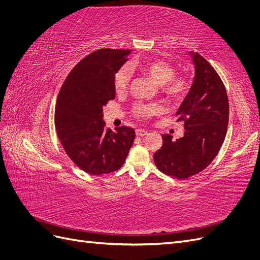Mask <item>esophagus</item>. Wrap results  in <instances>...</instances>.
I'll return each instance as SVG.
<instances>
[{"instance_id":"esophagus-1","label":"esophagus","mask_w":260,"mask_h":260,"mask_svg":"<svg viewBox=\"0 0 260 260\" xmlns=\"http://www.w3.org/2000/svg\"><path fill=\"white\" fill-rule=\"evenodd\" d=\"M136 135H137V137H144L147 135V131L143 130V129H137Z\"/></svg>"}]
</instances>
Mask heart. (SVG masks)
<instances>
[{
	"mask_svg": "<svg viewBox=\"0 0 260 260\" xmlns=\"http://www.w3.org/2000/svg\"><path fill=\"white\" fill-rule=\"evenodd\" d=\"M131 68H138L141 73L148 76L159 85L160 91L171 101L182 100L190 90L191 83L185 76H175V69L167 61L160 59H147L130 65ZM130 69L127 66L121 67L115 76V89L118 93L123 92L130 81ZM159 104L139 103L135 106V114L143 119L159 114L161 112Z\"/></svg>",
	"mask_w": 260,
	"mask_h": 260,
	"instance_id": "heart-1",
	"label": "heart"
}]
</instances>
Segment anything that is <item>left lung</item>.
<instances>
[{"label":"left lung","instance_id":"8db88e82","mask_svg":"<svg viewBox=\"0 0 260 260\" xmlns=\"http://www.w3.org/2000/svg\"><path fill=\"white\" fill-rule=\"evenodd\" d=\"M195 77L176 116L184 121V136L172 141L162 135V146L154 154L156 167L165 175L186 179L214 160L229 122V100L224 84L209 62L190 52Z\"/></svg>","mask_w":260,"mask_h":260}]
</instances>
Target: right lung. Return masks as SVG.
I'll use <instances>...</instances> for the list:
<instances>
[{"mask_svg":"<svg viewBox=\"0 0 260 260\" xmlns=\"http://www.w3.org/2000/svg\"><path fill=\"white\" fill-rule=\"evenodd\" d=\"M130 50L101 49L72 69L55 105V128L65 152L78 167L100 176L121 168L136 138L132 128L105 127L103 107L115 99V75Z\"/></svg>","mask_w":260,"mask_h":260,"instance_id":"add662e5","label":"right lung"}]
</instances>
